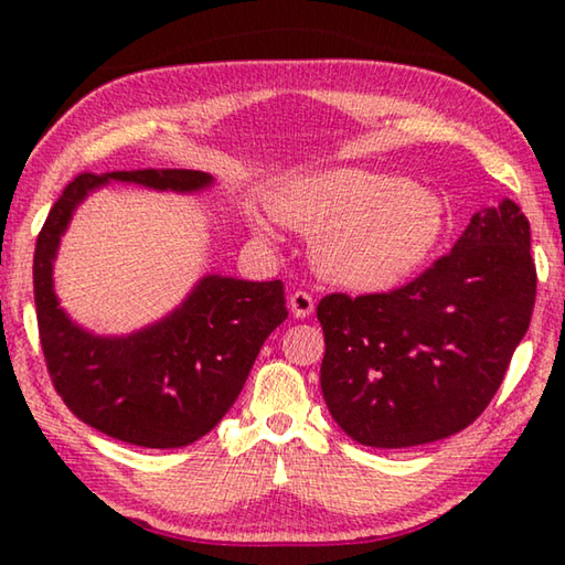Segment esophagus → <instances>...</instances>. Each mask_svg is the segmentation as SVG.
Instances as JSON below:
<instances>
[{"mask_svg":"<svg viewBox=\"0 0 565 565\" xmlns=\"http://www.w3.org/2000/svg\"><path fill=\"white\" fill-rule=\"evenodd\" d=\"M289 309L296 319H306L313 313V296L309 291H294L289 296Z\"/></svg>","mask_w":565,"mask_h":565,"instance_id":"esophagus-1","label":"esophagus"}]
</instances>
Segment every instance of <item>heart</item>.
<instances>
[{
	"label": "heart",
	"instance_id": "b5f03b06",
	"mask_svg": "<svg viewBox=\"0 0 565 565\" xmlns=\"http://www.w3.org/2000/svg\"><path fill=\"white\" fill-rule=\"evenodd\" d=\"M276 222L313 236V264L331 284L361 294H381L424 269L441 246L448 226L444 199L404 177L337 167L286 179L266 196ZM256 236L271 224L246 212Z\"/></svg>",
	"mask_w": 565,
	"mask_h": 565
}]
</instances>
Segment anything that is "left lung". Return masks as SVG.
<instances>
[{
    "label": "left lung",
    "mask_w": 565,
    "mask_h": 565,
    "mask_svg": "<svg viewBox=\"0 0 565 565\" xmlns=\"http://www.w3.org/2000/svg\"><path fill=\"white\" fill-rule=\"evenodd\" d=\"M533 301L531 226L511 199L476 212L451 254L401 289L323 296L321 391L333 420L374 448L463 431L499 391Z\"/></svg>",
    "instance_id": "left-lung-1"
}]
</instances>
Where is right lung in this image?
<instances>
[{"label": "right lung", "instance_id": "add662e5", "mask_svg": "<svg viewBox=\"0 0 565 565\" xmlns=\"http://www.w3.org/2000/svg\"><path fill=\"white\" fill-rule=\"evenodd\" d=\"M109 181L179 194L214 184L212 174L194 169L79 174L66 184L34 248V303L46 371L72 414L97 431L145 448L189 446L234 406L264 341L289 317L284 284L209 274L179 309L129 337L82 329L60 306L52 269L74 209Z\"/></svg>", "mask_w": 565, "mask_h": 565}]
</instances>
